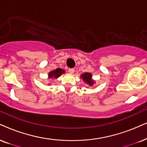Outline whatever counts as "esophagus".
I'll use <instances>...</instances> for the list:
<instances>
[{
  "mask_svg": "<svg viewBox=\"0 0 147 147\" xmlns=\"http://www.w3.org/2000/svg\"><path fill=\"white\" fill-rule=\"evenodd\" d=\"M68 72H69L70 74H73L74 72H75V69H74V68H70V69L68 70Z\"/></svg>",
  "mask_w": 147,
  "mask_h": 147,
  "instance_id": "obj_1",
  "label": "esophagus"
}]
</instances>
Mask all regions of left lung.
<instances>
[{"label": "left lung", "mask_w": 147, "mask_h": 147, "mask_svg": "<svg viewBox=\"0 0 147 147\" xmlns=\"http://www.w3.org/2000/svg\"><path fill=\"white\" fill-rule=\"evenodd\" d=\"M80 77L89 86H93L96 83V81L92 79V75L90 72H84L83 74H81Z\"/></svg>", "instance_id": "1"}]
</instances>
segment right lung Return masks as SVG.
I'll return each instance as SVG.
<instances>
[{
  "mask_svg": "<svg viewBox=\"0 0 147 147\" xmlns=\"http://www.w3.org/2000/svg\"><path fill=\"white\" fill-rule=\"evenodd\" d=\"M64 73H65L64 70L62 69V68H56L55 70H52L48 73V79H57Z\"/></svg>",
  "mask_w": 147,
  "mask_h": 147,
  "instance_id": "1",
  "label": "right lung"
}]
</instances>
